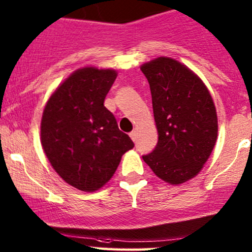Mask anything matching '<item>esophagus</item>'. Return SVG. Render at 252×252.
I'll list each match as a JSON object with an SVG mask.
<instances>
[{"mask_svg": "<svg viewBox=\"0 0 252 252\" xmlns=\"http://www.w3.org/2000/svg\"><path fill=\"white\" fill-rule=\"evenodd\" d=\"M129 137H131L132 140L135 143V141H137V132H135V131L131 132V133H129Z\"/></svg>", "mask_w": 252, "mask_h": 252, "instance_id": "34e87169", "label": "esophagus"}]
</instances>
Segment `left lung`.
I'll return each instance as SVG.
<instances>
[{"instance_id": "1", "label": "left lung", "mask_w": 252, "mask_h": 252, "mask_svg": "<svg viewBox=\"0 0 252 252\" xmlns=\"http://www.w3.org/2000/svg\"><path fill=\"white\" fill-rule=\"evenodd\" d=\"M140 69L149 80L158 131L156 149L143 159L158 178L183 184L200 172L216 145L214 100L202 79L174 59L160 56Z\"/></svg>"}]
</instances>
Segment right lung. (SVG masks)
<instances>
[{"instance_id": "right-lung-1", "label": "right lung", "mask_w": 252, "mask_h": 252, "mask_svg": "<svg viewBox=\"0 0 252 252\" xmlns=\"http://www.w3.org/2000/svg\"><path fill=\"white\" fill-rule=\"evenodd\" d=\"M118 73L82 67L58 86L44 106L41 145L55 172L80 191L101 189L134 144L103 106Z\"/></svg>"}]
</instances>
